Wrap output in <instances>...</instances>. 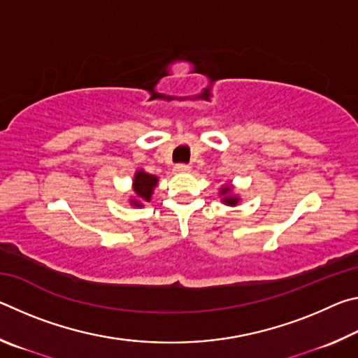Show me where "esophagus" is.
Segmentation results:
<instances>
[{
	"label": "esophagus",
	"mask_w": 358,
	"mask_h": 358,
	"mask_svg": "<svg viewBox=\"0 0 358 358\" xmlns=\"http://www.w3.org/2000/svg\"><path fill=\"white\" fill-rule=\"evenodd\" d=\"M189 171H191V167L187 164H177V166H175V172H178V173H185V172H189Z\"/></svg>",
	"instance_id": "1"
}]
</instances>
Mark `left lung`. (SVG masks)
<instances>
[{"label": "left lung", "mask_w": 358, "mask_h": 358, "mask_svg": "<svg viewBox=\"0 0 358 358\" xmlns=\"http://www.w3.org/2000/svg\"><path fill=\"white\" fill-rule=\"evenodd\" d=\"M220 196L222 197L221 202L224 205H229V207H237L240 203V196L238 194H235L234 191V185H224L221 189H220Z\"/></svg>", "instance_id": "left-lung-1"}]
</instances>
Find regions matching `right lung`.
I'll use <instances>...</instances> for the list:
<instances>
[{
  "mask_svg": "<svg viewBox=\"0 0 358 358\" xmlns=\"http://www.w3.org/2000/svg\"><path fill=\"white\" fill-rule=\"evenodd\" d=\"M157 181H159V178L156 175L145 172L143 169H137L134 178H132V196L129 197L131 207L142 208L145 203L150 202L155 187L157 186Z\"/></svg>",
  "mask_w": 358,
  "mask_h": 358,
  "instance_id": "right-lung-1",
  "label": "right lung"
}]
</instances>
